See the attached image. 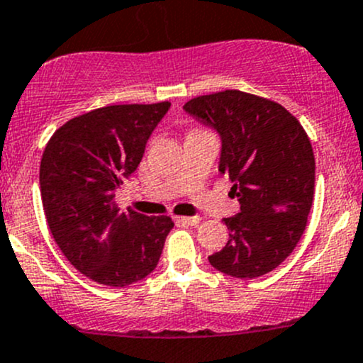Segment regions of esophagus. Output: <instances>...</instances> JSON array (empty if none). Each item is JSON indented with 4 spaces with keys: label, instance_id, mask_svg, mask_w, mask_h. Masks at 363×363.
<instances>
[{
    "label": "esophagus",
    "instance_id": "34e87169",
    "mask_svg": "<svg viewBox=\"0 0 363 363\" xmlns=\"http://www.w3.org/2000/svg\"><path fill=\"white\" fill-rule=\"evenodd\" d=\"M175 223L184 226H196L200 223V218H175Z\"/></svg>",
    "mask_w": 363,
    "mask_h": 363
}]
</instances>
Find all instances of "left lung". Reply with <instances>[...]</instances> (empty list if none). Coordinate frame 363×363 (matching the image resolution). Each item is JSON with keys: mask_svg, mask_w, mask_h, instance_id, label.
<instances>
[{"mask_svg": "<svg viewBox=\"0 0 363 363\" xmlns=\"http://www.w3.org/2000/svg\"><path fill=\"white\" fill-rule=\"evenodd\" d=\"M221 140L219 174L232 179L239 214L225 218L228 242L208 256L219 272L252 279L295 250L314 196V155L283 105L237 89L205 94L182 107Z\"/></svg>", "mask_w": 363, "mask_h": 363, "instance_id": "1", "label": "left lung"}]
</instances>
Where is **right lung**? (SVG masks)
Here are the masks:
<instances>
[{
  "instance_id": "obj_1",
  "label": "right lung",
  "mask_w": 363,
  "mask_h": 363,
  "mask_svg": "<svg viewBox=\"0 0 363 363\" xmlns=\"http://www.w3.org/2000/svg\"><path fill=\"white\" fill-rule=\"evenodd\" d=\"M168 108V101L96 108L63 124L43 151L40 189L50 233L68 262L100 284L124 288L147 277L174 228L167 216L121 212L113 202Z\"/></svg>"
}]
</instances>
